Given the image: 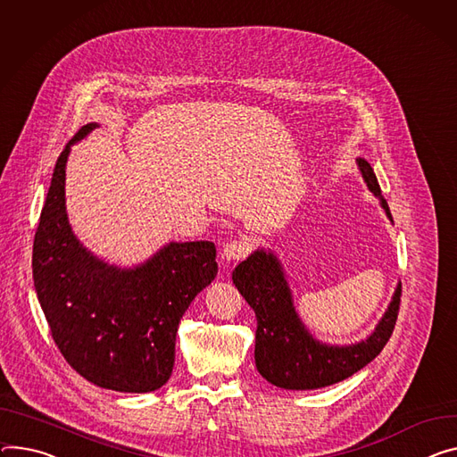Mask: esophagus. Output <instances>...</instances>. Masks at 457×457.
<instances>
[{"mask_svg": "<svg viewBox=\"0 0 457 457\" xmlns=\"http://www.w3.org/2000/svg\"><path fill=\"white\" fill-rule=\"evenodd\" d=\"M252 252V244L244 240V238H238V240H231L224 245L222 250V257L228 261V262H233V261H240L244 259L247 253Z\"/></svg>", "mask_w": 457, "mask_h": 457, "instance_id": "esophagus-1", "label": "esophagus"}]
</instances>
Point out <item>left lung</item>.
Wrapping results in <instances>:
<instances>
[{
	"label": "left lung",
	"instance_id": "left-lung-1",
	"mask_svg": "<svg viewBox=\"0 0 457 457\" xmlns=\"http://www.w3.org/2000/svg\"><path fill=\"white\" fill-rule=\"evenodd\" d=\"M359 171L386 217L390 207L381 195L371 165L357 158ZM394 222V220H392ZM233 284L255 312V364L261 376L284 390H315L348 379L376 359L388 343L399 312L401 282L376 329L355 345H326L315 339L301 320L282 262L270 247H259L233 270Z\"/></svg>",
	"mask_w": 457,
	"mask_h": 457
}]
</instances>
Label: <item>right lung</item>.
Segmentation results:
<instances>
[{
	"label": "right lung",
	"instance_id": "1",
	"mask_svg": "<svg viewBox=\"0 0 457 457\" xmlns=\"http://www.w3.org/2000/svg\"><path fill=\"white\" fill-rule=\"evenodd\" d=\"M98 128H81L62 151L32 247L36 295L65 361L93 385L144 394L168 383L182 315L217 277L213 242H170L133 268L109 264L81 244L67 217L71 147Z\"/></svg>",
	"mask_w": 457,
	"mask_h": 457
}]
</instances>
